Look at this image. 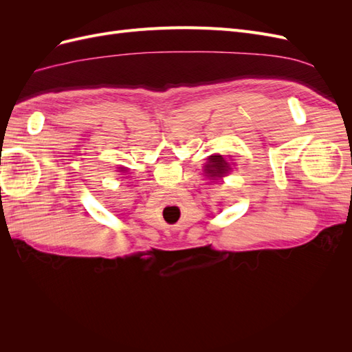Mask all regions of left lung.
<instances>
[{
    "label": "left lung",
    "instance_id": "left-lung-1",
    "mask_svg": "<svg viewBox=\"0 0 352 352\" xmlns=\"http://www.w3.org/2000/svg\"><path fill=\"white\" fill-rule=\"evenodd\" d=\"M230 164L228 163V160H225L223 155L219 154H212L207 158V163L204 166V172L206 176H208L212 180L223 179L228 173H230Z\"/></svg>",
    "mask_w": 352,
    "mask_h": 352
}]
</instances>
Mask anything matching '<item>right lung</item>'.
Wrapping results in <instances>:
<instances>
[{
	"instance_id": "obj_1",
	"label": "right lung",
	"mask_w": 352,
	"mask_h": 352,
	"mask_svg": "<svg viewBox=\"0 0 352 352\" xmlns=\"http://www.w3.org/2000/svg\"><path fill=\"white\" fill-rule=\"evenodd\" d=\"M119 170H120V172H126V170H124V167H119Z\"/></svg>"
}]
</instances>
